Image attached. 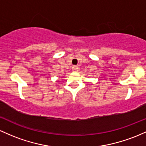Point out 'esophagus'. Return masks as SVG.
I'll return each mask as SVG.
<instances>
[{
	"label": "esophagus",
	"mask_w": 146,
	"mask_h": 146,
	"mask_svg": "<svg viewBox=\"0 0 146 146\" xmlns=\"http://www.w3.org/2000/svg\"><path fill=\"white\" fill-rule=\"evenodd\" d=\"M78 67L76 66V65H74V66L72 67V70L74 72L78 71Z\"/></svg>",
	"instance_id": "obj_1"
}]
</instances>
